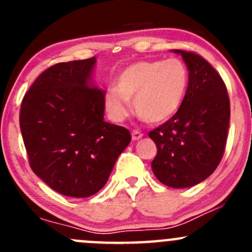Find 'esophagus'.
I'll return each mask as SVG.
<instances>
[{"mask_svg":"<svg viewBox=\"0 0 252 252\" xmlns=\"http://www.w3.org/2000/svg\"><path fill=\"white\" fill-rule=\"evenodd\" d=\"M142 138V133L139 130H133L131 131V139L133 140H139V139Z\"/></svg>","mask_w":252,"mask_h":252,"instance_id":"34e87169","label":"esophagus"}]
</instances>
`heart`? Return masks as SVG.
<instances>
[{
	"instance_id": "b5f03b06",
	"label": "heart",
	"mask_w": 252,
	"mask_h": 252,
	"mask_svg": "<svg viewBox=\"0 0 252 252\" xmlns=\"http://www.w3.org/2000/svg\"><path fill=\"white\" fill-rule=\"evenodd\" d=\"M189 72L178 58L139 61L124 68L116 86L106 91L105 107L114 122L128 117L130 102L149 123L167 121L179 110L187 95Z\"/></svg>"
}]
</instances>
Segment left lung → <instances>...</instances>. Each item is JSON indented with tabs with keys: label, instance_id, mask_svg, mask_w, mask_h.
I'll return each instance as SVG.
<instances>
[{
	"label": "left lung",
	"instance_id": "obj_1",
	"mask_svg": "<svg viewBox=\"0 0 252 252\" xmlns=\"http://www.w3.org/2000/svg\"><path fill=\"white\" fill-rule=\"evenodd\" d=\"M182 55L189 84L179 110L149 133L157 146L152 171L162 184L189 188L215 172L224 154L230 105L227 88L217 70L201 56L184 50Z\"/></svg>",
	"mask_w": 252,
	"mask_h": 252
}]
</instances>
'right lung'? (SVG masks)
I'll list each match as a JSON object with an SVG mask.
<instances>
[{"mask_svg":"<svg viewBox=\"0 0 252 252\" xmlns=\"http://www.w3.org/2000/svg\"><path fill=\"white\" fill-rule=\"evenodd\" d=\"M96 58L57 63L25 94L19 123L32 172L70 197H89L107 183L131 140L103 121L105 91L91 84Z\"/></svg>","mask_w":252,"mask_h":252,"instance_id":"right-lung-1","label":"right lung"}]
</instances>
